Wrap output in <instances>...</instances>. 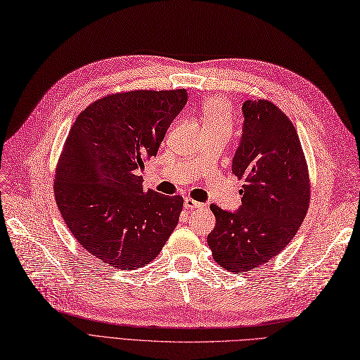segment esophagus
Wrapping results in <instances>:
<instances>
[{"label":"esophagus","instance_id":"1","mask_svg":"<svg viewBox=\"0 0 360 360\" xmlns=\"http://www.w3.org/2000/svg\"><path fill=\"white\" fill-rule=\"evenodd\" d=\"M184 206L187 207V210H195V207H202L203 205L200 202H195V200L190 199V197H187V199L184 200Z\"/></svg>","mask_w":360,"mask_h":360}]
</instances>
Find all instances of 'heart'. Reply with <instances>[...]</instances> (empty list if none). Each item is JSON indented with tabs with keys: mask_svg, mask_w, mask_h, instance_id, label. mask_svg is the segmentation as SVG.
Returning a JSON list of instances; mask_svg holds the SVG:
<instances>
[{
	"mask_svg": "<svg viewBox=\"0 0 360 360\" xmlns=\"http://www.w3.org/2000/svg\"><path fill=\"white\" fill-rule=\"evenodd\" d=\"M202 121L205 125H230L231 124V110L229 104L218 98V97H210L202 103Z\"/></svg>",
	"mask_w": 360,
	"mask_h": 360,
	"instance_id": "heart-1",
	"label": "heart"
}]
</instances>
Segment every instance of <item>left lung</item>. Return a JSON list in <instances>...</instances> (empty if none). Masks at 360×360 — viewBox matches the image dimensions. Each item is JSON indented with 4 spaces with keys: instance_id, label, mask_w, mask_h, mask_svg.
Returning <instances> with one entry per match:
<instances>
[{
    "instance_id": "left-lung-1",
    "label": "left lung",
    "mask_w": 360,
    "mask_h": 360,
    "mask_svg": "<svg viewBox=\"0 0 360 360\" xmlns=\"http://www.w3.org/2000/svg\"><path fill=\"white\" fill-rule=\"evenodd\" d=\"M243 127L231 172L245 181L242 205L229 212L211 205L217 218L207 235L214 260L231 272L268 263L292 240L309 206L311 184L293 122L268 100L242 104Z\"/></svg>"
}]
</instances>
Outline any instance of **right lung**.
Here are the masks:
<instances>
[{"label": "right lung", "instance_id": "obj_1", "mask_svg": "<svg viewBox=\"0 0 360 360\" xmlns=\"http://www.w3.org/2000/svg\"><path fill=\"white\" fill-rule=\"evenodd\" d=\"M185 103V89L118 92L89 104L68 131L55 200L72 235L101 262L142 268L175 230L184 199L145 190L139 170Z\"/></svg>", "mask_w": 360, "mask_h": 360}]
</instances>
